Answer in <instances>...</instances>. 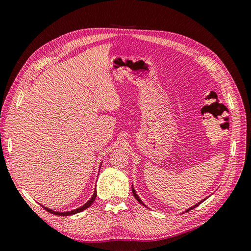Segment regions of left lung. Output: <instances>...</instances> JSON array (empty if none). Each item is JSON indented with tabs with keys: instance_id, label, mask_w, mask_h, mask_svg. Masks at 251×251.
<instances>
[{
	"instance_id": "left-lung-1",
	"label": "left lung",
	"mask_w": 251,
	"mask_h": 251,
	"mask_svg": "<svg viewBox=\"0 0 251 251\" xmlns=\"http://www.w3.org/2000/svg\"><path fill=\"white\" fill-rule=\"evenodd\" d=\"M132 192H133V195H134V197H135V198H136V200H137V201H138V202H139L140 204L144 205V204H143V202H142V201H141V200L139 199V197L137 196V194H136V192H135V189H134L133 187H132ZM204 200H205V199H204ZM204 200H203V201H204ZM203 201H201V202H203ZM201 202H199V203H197L196 205H194V206H192V207H189L188 209H186V212H187V211H189V210H192V209H194V208H195V207H197V206H199V204H201ZM144 206H146V205H144Z\"/></svg>"
}]
</instances>
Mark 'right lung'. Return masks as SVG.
Returning a JSON list of instances; mask_svg holds the SVG:
<instances>
[{"instance_id": "right-lung-1", "label": "right lung", "mask_w": 251, "mask_h": 251, "mask_svg": "<svg viewBox=\"0 0 251 251\" xmlns=\"http://www.w3.org/2000/svg\"><path fill=\"white\" fill-rule=\"evenodd\" d=\"M95 198H96V191H94V194H93V196H92V198H91L85 205H82L81 207H78V208H76V209H74V210H71V211H65V212H58V211H54V210H52V209H49V208H47V207H44L45 209H46L47 211H49V212H51V214H54V215H56V216H71V215H74V214H77V212H80V211H82V210H85V209H87L88 207H90L91 205H92V203L94 202V200H95Z\"/></svg>"}]
</instances>
